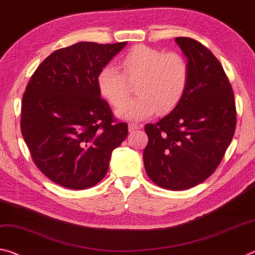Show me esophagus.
I'll return each instance as SVG.
<instances>
[{
  "label": "esophagus",
  "mask_w": 255,
  "mask_h": 255,
  "mask_svg": "<svg viewBox=\"0 0 255 255\" xmlns=\"http://www.w3.org/2000/svg\"><path fill=\"white\" fill-rule=\"evenodd\" d=\"M143 127V125H138V124H129L128 125V129L129 131H134L136 129H140Z\"/></svg>",
  "instance_id": "1"
}]
</instances>
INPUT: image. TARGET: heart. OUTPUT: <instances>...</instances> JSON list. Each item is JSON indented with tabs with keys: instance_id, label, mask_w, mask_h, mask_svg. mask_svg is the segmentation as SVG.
<instances>
[{
	"instance_id": "obj_1",
	"label": "heart",
	"mask_w": 255,
	"mask_h": 255,
	"mask_svg": "<svg viewBox=\"0 0 255 255\" xmlns=\"http://www.w3.org/2000/svg\"><path fill=\"white\" fill-rule=\"evenodd\" d=\"M123 74L111 64L102 67L96 76L100 94L112 106L119 107L128 95V81L139 80V96L117 110L126 120H143L153 113H167L183 100L189 80L187 60L176 52L163 51L146 45H136L119 60Z\"/></svg>"
}]
</instances>
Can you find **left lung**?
I'll use <instances>...</instances> for the list:
<instances>
[{
	"mask_svg": "<svg viewBox=\"0 0 255 255\" xmlns=\"http://www.w3.org/2000/svg\"><path fill=\"white\" fill-rule=\"evenodd\" d=\"M187 58L188 86L168 116L147 124L143 152L145 171L153 183L170 191L201 184L215 172L236 128L234 92L224 68L200 42L177 37Z\"/></svg>",
	"mask_w": 255,
	"mask_h": 255,
	"instance_id": "1",
	"label": "left lung"
}]
</instances>
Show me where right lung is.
<instances>
[{
  "label": "right lung",
  "instance_id": "add662e5",
  "mask_svg": "<svg viewBox=\"0 0 255 255\" xmlns=\"http://www.w3.org/2000/svg\"><path fill=\"white\" fill-rule=\"evenodd\" d=\"M127 42H79L39 64L22 96L20 127L31 159L48 179L70 189L104 178L128 125L118 123L96 86L100 69Z\"/></svg>",
  "mask_w": 255,
  "mask_h": 255
}]
</instances>
